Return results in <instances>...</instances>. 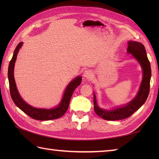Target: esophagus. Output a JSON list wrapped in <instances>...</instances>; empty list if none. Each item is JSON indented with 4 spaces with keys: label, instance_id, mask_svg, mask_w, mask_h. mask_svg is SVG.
I'll use <instances>...</instances> for the list:
<instances>
[{
    "label": "esophagus",
    "instance_id": "1",
    "mask_svg": "<svg viewBox=\"0 0 159 159\" xmlns=\"http://www.w3.org/2000/svg\"><path fill=\"white\" fill-rule=\"evenodd\" d=\"M92 73L91 72V71L86 70V71H85V72H84V74H83V77L85 78V79H89V78H91V76H92Z\"/></svg>",
    "mask_w": 159,
    "mask_h": 159
}]
</instances>
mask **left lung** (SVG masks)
Segmentation results:
<instances>
[{
  "mask_svg": "<svg viewBox=\"0 0 159 159\" xmlns=\"http://www.w3.org/2000/svg\"><path fill=\"white\" fill-rule=\"evenodd\" d=\"M127 52L132 54L137 61L140 63L143 70V79L139 90L135 98L128 102L126 105L120 107L113 110L108 111L101 109L97 104L96 98L93 93L94 111L98 116L106 120H120L130 117L146 102L150 92V83L151 78L150 63L148 59L144 46L141 43L130 41L128 42Z\"/></svg>",
  "mask_w": 159,
  "mask_h": 159,
  "instance_id": "left-lung-1",
  "label": "left lung"
}]
</instances>
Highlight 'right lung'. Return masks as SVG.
I'll use <instances>...</instances> for the list:
<instances>
[{
	"label": "right lung",
	"instance_id": "add662e5",
	"mask_svg": "<svg viewBox=\"0 0 159 159\" xmlns=\"http://www.w3.org/2000/svg\"><path fill=\"white\" fill-rule=\"evenodd\" d=\"M22 42H20L18 46H16L14 52H13L12 59L9 62L8 67V79L9 83L10 94H11V97L13 102L23 112H25L29 116L32 117L34 120L43 121L58 119V118L63 116L67 111V109H68L71 97L72 96L74 89L81 83L82 77L77 76L69 83V85L66 87L65 92H64L60 104L57 107L50 109H38V108H35L29 105V104L25 102L22 98L20 97L18 91L17 89L14 75H13V70H14V65L17 55H18V52L20 48L22 46Z\"/></svg>",
	"mask_w": 159,
	"mask_h": 159
}]
</instances>
